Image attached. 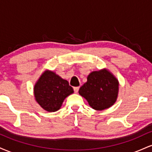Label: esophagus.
Wrapping results in <instances>:
<instances>
[{
  "label": "esophagus",
  "mask_w": 152,
  "mask_h": 152,
  "mask_svg": "<svg viewBox=\"0 0 152 152\" xmlns=\"http://www.w3.org/2000/svg\"><path fill=\"white\" fill-rule=\"evenodd\" d=\"M74 90L75 93H77V92L78 91V90H79V87H78V86L74 87Z\"/></svg>",
  "instance_id": "1"
}]
</instances>
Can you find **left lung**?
Masks as SVG:
<instances>
[{
    "mask_svg": "<svg viewBox=\"0 0 152 152\" xmlns=\"http://www.w3.org/2000/svg\"><path fill=\"white\" fill-rule=\"evenodd\" d=\"M118 80L106 69L93 71L78 93L86 99L94 109L102 111L109 108L118 96Z\"/></svg>",
    "mask_w": 152,
    "mask_h": 152,
    "instance_id": "obj_1",
    "label": "left lung"
}]
</instances>
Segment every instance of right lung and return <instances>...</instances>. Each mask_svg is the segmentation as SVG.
<instances>
[{"label": "right lung", "mask_w": 152, "mask_h": 152, "mask_svg": "<svg viewBox=\"0 0 152 152\" xmlns=\"http://www.w3.org/2000/svg\"><path fill=\"white\" fill-rule=\"evenodd\" d=\"M73 93L74 89L69 82L49 71L41 75L34 87L36 102L49 112L58 111L64 99Z\"/></svg>", "instance_id": "obj_1"}]
</instances>
